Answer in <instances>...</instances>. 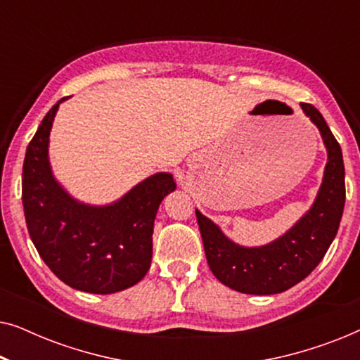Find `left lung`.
<instances>
[{
	"mask_svg": "<svg viewBox=\"0 0 360 360\" xmlns=\"http://www.w3.org/2000/svg\"><path fill=\"white\" fill-rule=\"evenodd\" d=\"M302 110L318 127L328 152L323 181L311 208L280 238L255 248L231 240L219 226L196 210L206 260L226 287L248 295H275L302 282L321 262L342 218L346 185L341 146L313 105Z\"/></svg>",
	"mask_w": 360,
	"mask_h": 360,
	"instance_id": "1",
	"label": "left lung"
}]
</instances>
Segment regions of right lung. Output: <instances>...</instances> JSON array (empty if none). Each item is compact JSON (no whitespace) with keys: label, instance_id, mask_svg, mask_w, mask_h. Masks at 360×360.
I'll return each instance as SVG.
<instances>
[{"label":"right lung","instance_id":"add662e5","mask_svg":"<svg viewBox=\"0 0 360 360\" xmlns=\"http://www.w3.org/2000/svg\"><path fill=\"white\" fill-rule=\"evenodd\" d=\"M57 101L29 142L22 165V205L27 231L47 267L68 287L110 295L141 282L152 262L157 210L176 184L159 172L120 200L88 205L73 198L53 175L49 137Z\"/></svg>","mask_w":360,"mask_h":360}]
</instances>
